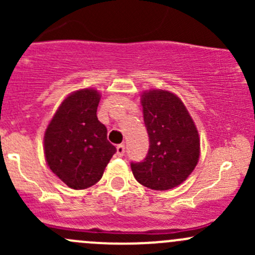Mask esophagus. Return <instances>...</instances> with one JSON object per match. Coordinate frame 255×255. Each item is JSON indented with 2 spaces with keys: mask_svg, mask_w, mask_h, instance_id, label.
Here are the masks:
<instances>
[{
  "mask_svg": "<svg viewBox=\"0 0 255 255\" xmlns=\"http://www.w3.org/2000/svg\"><path fill=\"white\" fill-rule=\"evenodd\" d=\"M126 153V146L125 144H120V145H117V155L118 156H123Z\"/></svg>",
  "mask_w": 255,
  "mask_h": 255,
  "instance_id": "1",
  "label": "esophagus"
}]
</instances>
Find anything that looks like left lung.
I'll use <instances>...</instances> for the list:
<instances>
[{
	"label": "left lung",
	"instance_id": "obj_1",
	"mask_svg": "<svg viewBox=\"0 0 255 255\" xmlns=\"http://www.w3.org/2000/svg\"><path fill=\"white\" fill-rule=\"evenodd\" d=\"M142 106L149 149L143 161L130 163L133 175L149 189H173L187 179L199 161V132L181 100L171 92H144Z\"/></svg>",
	"mask_w": 255,
	"mask_h": 255
}]
</instances>
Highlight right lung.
<instances>
[{"label":"right lung","mask_w":255,"mask_h":255,"mask_svg":"<svg viewBox=\"0 0 255 255\" xmlns=\"http://www.w3.org/2000/svg\"><path fill=\"white\" fill-rule=\"evenodd\" d=\"M100 94L94 89L69 95L45 130L48 166L71 189L96 184L117 150L107 140V128L97 118Z\"/></svg>","instance_id":"obj_1"}]
</instances>
